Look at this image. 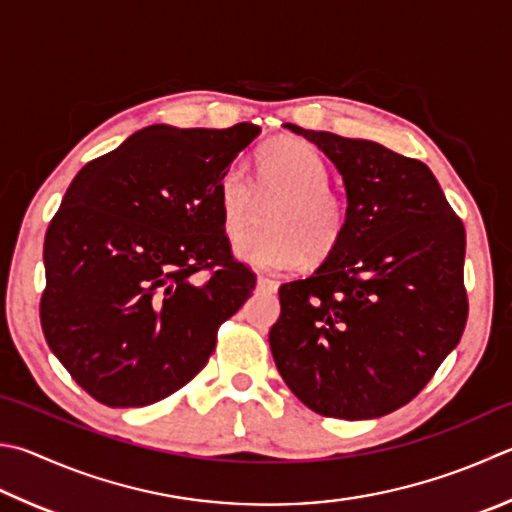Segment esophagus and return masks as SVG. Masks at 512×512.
Masks as SVG:
<instances>
[{"label":"esophagus","instance_id":"obj_1","mask_svg":"<svg viewBox=\"0 0 512 512\" xmlns=\"http://www.w3.org/2000/svg\"><path fill=\"white\" fill-rule=\"evenodd\" d=\"M257 288H259V291H277V282L271 280V277L259 275L257 277Z\"/></svg>","mask_w":512,"mask_h":512}]
</instances>
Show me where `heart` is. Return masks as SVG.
<instances>
[{
    "instance_id": "heart-1",
    "label": "heart",
    "mask_w": 512,
    "mask_h": 512,
    "mask_svg": "<svg viewBox=\"0 0 512 512\" xmlns=\"http://www.w3.org/2000/svg\"><path fill=\"white\" fill-rule=\"evenodd\" d=\"M257 194H284L268 215L266 232L237 241L235 255L259 271H288L306 255L324 257L347 230V206L329 188V165L313 145L275 141L257 154ZM217 206L226 237L237 239L253 219L255 190L239 163L228 165L217 183Z\"/></svg>"
}]
</instances>
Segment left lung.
Masks as SVG:
<instances>
[{"label":"left lung","mask_w":512,"mask_h":512,"mask_svg":"<svg viewBox=\"0 0 512 512\" xmlns=\"http://www.w3.org/2000/svg\"><path fill=\"white\" fill-rule=\"evenodd\" d=\"M304 136L342 174L347 230L306 280L280 286L268 342L313 412L362 421L430 383L466 329V230L430 167L365 138Z\"/></svg>","instance_id":"8db88e82"}]
</instances>
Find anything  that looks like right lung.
I'll list each match as a JSON object with an SVG mask.
<instances>
[{"instance_id": "right-lung-1", "label": "right lung", "mask_w": 512, "mask_h": 512, "mask_svg": "<svg viewBox=\"0 0 512 512\" xmlns=\"http://www.w3.org/2000/svg\"><path fill=\"white\" fill-rule=\"evenodd\" d=\"M259 132L152 125L71 181L44 237L40 320L98 403L145 407L190 383L250 297L255 273L230 255L215 192Z\"/></svg>"}]
</instances>
